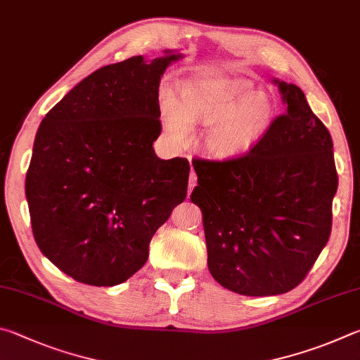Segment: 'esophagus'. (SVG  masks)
I'll return each mask as SVG.
<instances>
[{
	"instance_id": "1",
	"label": "esophagus",
	"mask_w": 360,
	"mask_h": 360,
	"mask_svg": "<svg viewBox=\"0 0 360 360\" xmlns=\"http://www.w3.org/2000/svg\"><path fill=\"white\" fill-rule=\"evenodd\" d=\"M198 185V175H196V172H194V170H191V174H190V186H188V190H190V193L193 191V188Z\"/></svg>"
}]
</instances>
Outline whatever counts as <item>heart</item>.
<instances>
[{
    "label": "heart",
    "mask_w": 360,
    "mask_h": 360,
    "mask_svg": "<svg viewBox=\"0 0 360 360\" xmlns=\"http://www.w3.org/2000/svg\"><path fill=\"white\" fill-rule=\"evenodd\" d=\"M164 126L184 139L186 124L209 126L204 148L217 160H237L251 153L272 126L276 113L270 94L255 91L247 79H194L180 86V103L169 88L160 93Z\"/></svg>",
    "instance_id": "obj_1"
}]
</instances>
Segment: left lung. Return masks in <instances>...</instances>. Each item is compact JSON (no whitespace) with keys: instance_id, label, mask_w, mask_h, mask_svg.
<instances>
[{"instance_id":"left-lung-1","label":"left lung","mask_w":360,"mask_h":360,"mask_svg":"<svg viewBox=\"0 0 360 360\" xmlns=\"http://www.w3.org/2000/svg\"><path fill=\"white\" fill-rule=\"evenodd\" d=\"M286 112L237 160L194 158L207 264L213 278L242 295H276L299 286L332 231L338 188L329 129L297 85L275 80Z\"/></svg>"}]
</instances>
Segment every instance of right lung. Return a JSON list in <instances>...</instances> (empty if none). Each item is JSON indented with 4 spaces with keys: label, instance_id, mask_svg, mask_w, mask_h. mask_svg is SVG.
Listing matches in <instances>:
<instances>
[{
    "label": "right lung",
    "instance_id": "add662e5",
    "mask_svg": "<svg viewBox=\"0 0 360 360\" xmlns=\"http://www.w3.org/2000/svg\"><path fill=\"white\" fill-rule=\"evenodd\" d=\"M98 69L44 117L25 180L37 247L61 272L115 286L188 193L186 158L160 160V80L181 55Z\"/></svg>",
    "mask_w": 360,
    "mask_h": 360
}]
</instances>
